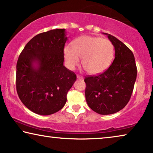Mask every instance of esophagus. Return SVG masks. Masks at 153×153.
<instances>
[{"label": "esophagus", "instance_id": "1", "mask_svg": "<svg viewBox=\"0 0 153 153\" xmlns=\"http://www.w3.org/2000/svg\"><path fill=\"white\" fill-rule=\"evenodd\" d=\"M77 78L79 79H83V77L79 76V75H77Z\"/></svg>", "mask_w": 153, "mask_h": 153}]
</instances>
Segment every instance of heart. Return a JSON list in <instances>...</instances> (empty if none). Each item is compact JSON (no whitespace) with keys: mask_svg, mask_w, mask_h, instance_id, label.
<instances>
[{"mask_svg":"<svg viewBox=\"0 0 153 153\" xmlns=\"http://www.w3.org/2000/svg\"><path fill=\"white\" fill-rule=\"evenodd\" d=\"M115 53L113 43L106 38L97 36H83L76 38L69 47H66L64 56L66 64L70 69H74L82 65L88 74H99L106 71L111 62Z\"/></svg>","mask_w":153,"mask_h":153,"instance_id":"b5f03b06","label":"heart"}]
</instances>
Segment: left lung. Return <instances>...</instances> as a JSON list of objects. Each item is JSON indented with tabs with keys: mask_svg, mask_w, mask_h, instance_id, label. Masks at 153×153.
<instances>
[{
	"mask_svg": "<svg viewBox=\"0 0 153 153\" xmlns=\"http://www.w3.org/2000/svg\"><path fill=\"white\" fill-rule=\"evenodd\" d=\"M104 34L115 47V59L102 74L85 77V97L93 111L110 115L122 110L131 99L137 77V67L131 50L111 34Z\"/></svg>",
	"mask_w": 153,
	"mask_h": 153,
	"instance_id": "left-lung-1",
	"label": "left lung"
}]
</instances>
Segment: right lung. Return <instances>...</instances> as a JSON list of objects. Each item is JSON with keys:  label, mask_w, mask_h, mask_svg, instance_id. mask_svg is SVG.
I'll return each instance as SVG.
<instances>
[{"label": "right lung", "mask_w": 153, "mask_h": 153, "mask_svg": "<svg viewBox=\"0 0 153 153\" xmlns=\"http://www.w3.org/2000/svg\"><path fill=\"white\" fill-rule=\"evenodd\" d=\"M65 29L38 34L20 53L16 65V86L27 108L41 115L58 112L76 80L74 72L63 65Z\"/></svg>", "instance_id": "add662e5"}]
</instances>
